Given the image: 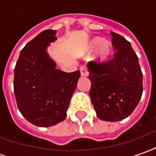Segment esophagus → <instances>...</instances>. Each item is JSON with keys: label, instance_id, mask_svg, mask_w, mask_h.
<instances>
[{"label": "esophagus", "instance_id": "obj_1", "mask_svg": "<svg viewBox=\"0 0 156 156\" xmlns=\"http://www.w3.org/2000/svg\"><path fill=\"white\" fill-rule=\"evenodd\" d=\"M80 73H81V75L83 76V77H86V76H88V72L87 68H86V66H82L81 68H80Z\"/></svg>", "mask_w": 156, "mask_h": 156}]
</instances>
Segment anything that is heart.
<instances>
[{
	"mask_svg": "<svg viewBox=\"0 0 156 156\" xmlns=\"http://www.w3.org/2000/svg\"><path fill=\"white\" fill-rule=\"evenodd\" d=\"M95 51V58L100 62H105L108 60L112 53L113 47L112 44L108 41H105L102 37H94L88 42V50Z\"/></svg>",
	"mask_w": 156,
	"mask_h": 156,
	"instance_id": "obj_1",
	"label": "heart"
}]
</instances>
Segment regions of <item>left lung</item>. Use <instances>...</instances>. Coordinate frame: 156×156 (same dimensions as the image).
<instances>
[{
  "label": "left lung",
  "mask_w": 156,
  "mask_h": 156,
  "mask_svg": "<svg viewBox=\"0 0 156 156\" xmlns=\"http://www.w3.org/2000/svg\"><path fill=\"white\" fill-rule=\"evenodd\" d=\"M114 58L106 62L88 63L91 81L89 95L101 120L124 119L137 107L143 93V74L130 42L114 32Z\"/></svg>",
  "instance_id": "1"
}]
</instances>
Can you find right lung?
<instances>
[{"label":"right lung","instance_id":"1","mask_svg":"<svg viewBox=\"0 0 156 156\" xmlns=\"http://www.w3.org/2000/svg\"><path fill=\"white\" fill-rule=\"evenodd\" d=\"M57 32L45 30L23 48L14 69V93L19 111L31 124L49 127L63 121L80 78L65 73L48 53Z\"/></svg>","mask_w":156,"mask_h":156}]
</instances>
